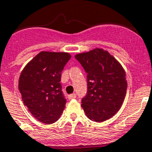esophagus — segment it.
<instances>
[{"label":"esophagus","instance_id":"esophagus-1","mask_svg":"<svg viewBox=\"0 0 152 152\" xmlns=\"http://www.w3.org/2000/svg\"><path fill=\"white\" fill-rule=\"evenodd\" d=\"M77 97V96H76V94L75 93H73V94H70V95L69 96V99H74Z\"/></svg>","mask_w":152,"mask_h":152}]
</instances>
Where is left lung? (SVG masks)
Segmentation results:
<instances>
[{"label": "left lung", "mask_w": 152, "mask_h": 152, "mask_svg": "<svg viewBox=\"0 0 152 152\" xmlns=\"http://www.w3.org/2000/svg\"><path fill=\"white\" fill-rule=\"evenodd\" d=\"M75 58L88 74V92L82 99V107L88 119L105 121L119 111L124 102L128 86L125 71L102 48L77 54Z\"/></svg>", "instance_id": "obj_1"}]
</instances>
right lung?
I'll list each match as a JSON object with an SVG mask.
<instances>
[{
    "mask_svg": "<svg viewBox=\"0 0 152 152\" xmlns=\"http://www.w3.org/2000/svg\"><path fill=\"white\" fill-rule=\"evenodd\" d=\"M70 58L67 52L41 51L20 74L19 89L23 104L40 122L53 124L63 113L66 99L60 82Z\"/></svg>",
    "mask_w": 152,
    "mask_h": 152,
    "instance_id": "right-lung-1",
    "label": "right lung"
}]
</instances>
